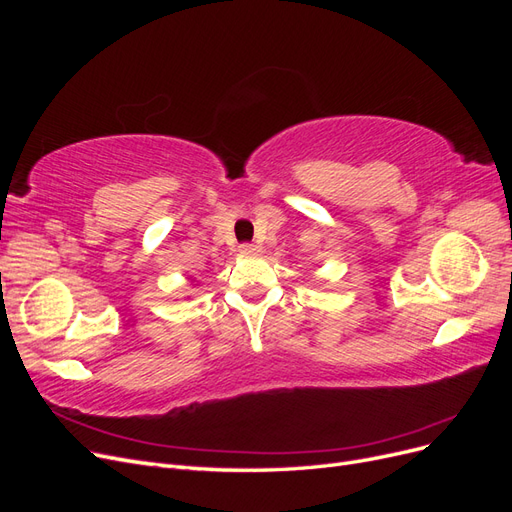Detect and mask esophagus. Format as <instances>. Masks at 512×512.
Returning <instances> with one entry per match:
<instances>
[{"mask_svg":"<svg viewBox=\"0 0 512 512\" xmlns=\"http://www.w3.org/2000/svg\"><path fill=\"white\" fill-rule=\"evenodd\" d=\"M260 252V247L258 245H254V243H245V245H241V254H245V256H256Z\"/></svg>","mask_w":512,"mask_h":512,"instance_id":"esophagus-1","label":"esophagus"}]
</instances>
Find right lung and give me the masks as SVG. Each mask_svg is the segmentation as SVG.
I'll use <instances>...</instances> for the list:
<instances>
[{
	"label": "right lung",
	"mask_w": 512,
	"mask_h": 512,
	"mask_svg": "<svg viewBox=\"0 0 512 512\" xmlns=\"http://www.w3.org/2000/svg\"><path fill=\"white\" fill-rule=\"evenodd\" d=\"M192 284H196V280H192Z\"/></svg>",
	"instance_id": "add662e5"
}]
</instances>
